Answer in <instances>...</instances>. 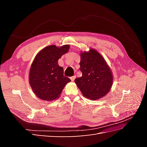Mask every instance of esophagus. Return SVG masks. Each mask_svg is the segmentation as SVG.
Instances as JSON below:
<instances>
[{"instance_id":"1","label":"esophagus","mask_w":147,"mask_h":147,"mask_svg":"<svg viewBox=\"0 0 147 147\" xmlns=\"http://www.w3.org/2000/svg\"><path fill=\"white\" fill-rule=\"evenodd\" d=\"M75 78H76V76H75V75H74V76H72V77H70V80H72V82H74V81L75 80Z\"/></svg>"}]
</instances>
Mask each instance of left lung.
Wrapping results in <instances>:
<instances>
[{"mask_svg": "<svg viewBox=\"0 0 147 147\" xmlns=\"http://www.w3.org/2000/svg\"><path fill=\"white\" fill-rule=\"evenodd\" d=\"M80 70V78L75 83L86 98L98 100L110 91L113 84V74L105 59L95 49L81 51Z\"/></svg>", "mask_w": 147, "mask_h": 147, "instance_id": "obj_1", "label": "left lung"}]
</instances>
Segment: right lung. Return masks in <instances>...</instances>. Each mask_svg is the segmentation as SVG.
<instances>
[{
	"label": "right lung",
	"instance_id": "right-lung-1",
	"mask_svg": "<svg viewBox=\"0 0 147 147\" xmlns=\"http://www.w3.org/2000/svg\"><path fill=\"white\" fill-rule=\"evenodd\" d=\"M69 45H49L40 51L30 66L29 84L34 94L42 100L53 101L59 98L62 91L70 79L64 76L63 67L57 62L69 51Z\"/></svg>",
	"mask_w": 147,
	"mask_h": 147
}]
</instances>
